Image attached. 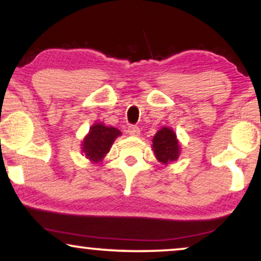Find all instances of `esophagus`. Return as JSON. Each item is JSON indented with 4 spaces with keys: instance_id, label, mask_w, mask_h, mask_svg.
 Masks as SVG:
<instances>
[{
    "instance_id": "obj_1",
    "label": "esophagus",
    "mask_w": 261,
    "mask_h": 261,
    "mask_svg": "<svg viewBox=\"0 0 261 261\" xmlns=\"http://www.w3.org/2000/svg\"><path fill=\"white\" fill-rule=\"evenodd\" d=\"M127 134L131 135V136H134V137L140 136V128L137 126H133V125H131V126L127 127Z\"/></svg>"
}]
</instances>
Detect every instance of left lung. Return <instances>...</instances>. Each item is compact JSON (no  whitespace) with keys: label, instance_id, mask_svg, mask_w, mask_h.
Returning a JSON list of instances; mask_svg holds the SVG:
<instances>
[{"label":"left lung","instance_id":"left-lung-1","mask_svg":"<svg viewBox=\"0 0 261 261\" xmlns=\"http://www.w3.org/2000/svg\"><path fill=\"white\" fill-rule=\"evenodd\" d=\"M152 149L157 161L164 166L178 160L180 154V143L174 130L168 126L161 127L152 139Z\"/></svg>","mask_w":261,"mask_h":261}]
</instances>
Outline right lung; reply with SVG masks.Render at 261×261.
<instances>
[{"mask_svg": "<svg viewBox=\"0 0 261 261\" xmlns=\"http://www.w3.org/2000/svg\"><path fill=\"white\" fill-rule=\"evenodd\" d=\"M121 136V131L116 127L107 126L103 122H95L89 127V133L82 141V152L92 163L103 161L112 148L114 141Z\"/></svg>", "mask_w": 261, "mask_h": 261, "instance_id": "1", "label": "right lung"}]
</instances>
